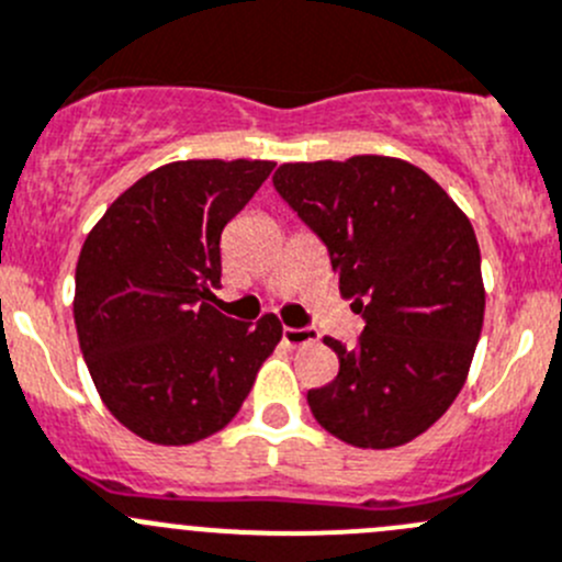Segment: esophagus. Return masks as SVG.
Instances as JSON below:
<instances>
[{
    "label": "esophagus",
    "mask_w": 562,
    "mask_h": 562,
    "mask_svg": "<svg viewBox=\"0 0 562 562\" xmlns=\"http://www.w3.org/2000/svg\"><path fill=\"white\" fill-rule=\"evenodd\" d=\"M315 340H318V335H315V329H307V326H285V329H282V342L291 348L310 346V342Z\"/></svg>",
    "instance_id": "obj_1"
}]
</instances>
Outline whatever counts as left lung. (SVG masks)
I'll return each mask as SVG.
<instances>
[{"label":"left lung","instance_id":"left-lung-1","mask_svg":"<svg viewBox=\"0 0 562 562\" xmlns=\"http://www.w3.org/2000/svg\"><path fill=\"white\" fill-rule=\"evenodd\" d=\"M274 189L324 241L364 329L326 337L335 381L307 392L313 417L353 448L386 450L437 423L470 373L486 293L464 211L431 176L390 156L282 165Z\"/></svg>","mask_w":562,"mask_h":562}]
</instances>
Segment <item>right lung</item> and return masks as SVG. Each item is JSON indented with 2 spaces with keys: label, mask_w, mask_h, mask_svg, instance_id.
<instances>
[{
  "label": "right lung",
  "mask_w": 562,
  "mask_h": 562,
  "mask_svg": "<svg viewBox=\"0 0 562 562\" xmlns=\"http://www.w3.org/2000/svg\"><path fill=\"white\" fill-rule=\"evenodd\" d=\"M274 161H172L125 189L76 263L74 321L109 412L136 437L192 445L225 428L282 337L277 315L216 310L220 238Z\"/></svg>",
  "instance_id": "right-lung-1"
}]
</instances>
